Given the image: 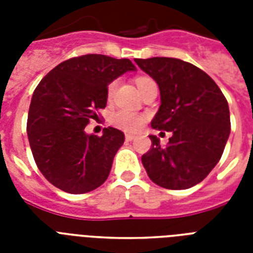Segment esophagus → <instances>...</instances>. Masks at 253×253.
<instances>
[{
	"label": "esophagus",
	"mask_w": 253,
	"mask_h": 253,
	"mask_svg": "<svg viewBox=\"0 0 253 253\" xmlns=\"http://www.w3.org/2000/svg\"><path fill=\"white\" fill-rule=\"evenodd\" d=\"M134 139H135L134 135H130V134L126 135V140H127V142H131V140H134Z\"/></svg>",
	"instance_id": "obj_1"
}]
</instances>
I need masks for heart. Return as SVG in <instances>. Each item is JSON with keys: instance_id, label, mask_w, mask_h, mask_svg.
I'll list each match as a JSON object with an SVG mask.
<instances>
[{"instance_id": "1", "label": "heart", "mask_w": 253, "mask_h": 253, "mask_svg": "<svg viewBox=\"0 0 253 253\" xmlns=\"http://www.w3.org/2000/svg\"><path fill=\"white\" fill-rule=\"evenodd\" d=\"M135 83L138 85L139 90L142 91L144 87L148 86V85L152 84V83H155V81L147 76H139L136 77ZM117 84H118L117 80H113L110 84H109V86H107L106 94L109 101H110V99L113 98V95H114L115 89H117ZM110 122L113 126H115L117 128H119V130L126 131V132H138V131L143 127L144 122H146V117L128 110H118L111 115Z\"/></svg>"}]
</instances>
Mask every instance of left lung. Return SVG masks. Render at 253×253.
Listing matches in <instances>:
<instances>
[{
  "label": "left lung",
  "mask_w": 253,
  "mask_h": 253,
  "mask_svg": "<svg viewBox=\"0 0 253 253\" xmlns=\"http://www.w3.org/2000/svg\"><path fill=\"white\" fill-rule=\"evenodd\" d=\"M159 85L162 105L151 126L172 132L167 146L150 135L142 156L155 184L182 190L200 184L222 158L231 123L226 97L208 73L174 57L135 59Z\"/></svg>",
  "instance_id": "obj_1"
}]
</instances>
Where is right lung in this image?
Instances as JSON below:
<instances>
[{"label": "right lung", "mask_w": 253, "mask_h": 253, "mask_svg": "<svg viewBox=\"0 0 253 253\" xmlns=\"http://www.w3.org/2000/svg\"><path fill=\"white\" fill-rule=\"evenodd\" d=\"M127 71L128 59L89 53L63 61L34 90L27 136L42 174L71 194L94 190L106 181L125 134L114 127L86 135L85 127L105 109L107 85Z\"/></svg>", "instance_id": "add662e5"}]
</instances>
